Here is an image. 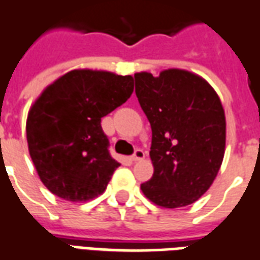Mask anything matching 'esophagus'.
Listing matches in <instances>:
<instances>
[{"instance_id": "34e87169", "label": "esophagus", "mask_w": 260, "mask_h": 260, "mask_svg": "<svg viewBox=\"0 0 260 260\" xmlns=\"http://www.w3.org/2000/svg\"><path fill=\"white\" fill-rule=\"evenodd\" d=\"M134 161H138V160H142V159H145V152H143L142 149H136L135 153L132 155V157H131Z\"/></svg>"}]
</instances>
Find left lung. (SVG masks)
I'll return each mask as SVG.
<instances>
[{
  "mask_svg": "<svg viewBox=\"0 0 260 260\" xmlns=\"http://www.w3.org/2000/svg\"><path fill=\"white\" fill-rule=\"evenodd\" d=\"M135 92L152 128L153 176L141 184L145 197L163 208H180L206 193L225 152V112L215 90L180 69L157 77L135 74Z\"/></svg>",
  "mask_w": 260,
  "mask_h": 260,
  "instance_id": "1",
  "label": "left lung"
}]
</instances>
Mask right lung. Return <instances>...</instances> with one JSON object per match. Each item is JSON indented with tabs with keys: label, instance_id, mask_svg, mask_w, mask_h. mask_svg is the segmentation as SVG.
<instances>
[{
	"label": "right lung",
	"instance_id": "1",
	"mask_svg": "<svg viewBox=\"0 0 260 260\" xmlns=\"http://www.w3.org/2000/svg\"><path fill=\"white\" fill-rule=\"evenodd\" d=\"M132 91V76L87 69L72 70L43 90L29 110L26 139L49 191L67 201L104 193L119 163L110 155L101 118Z\"/></svg>",
	"mask_w": 260,
	"mask_h": 260
}]
</instances>
